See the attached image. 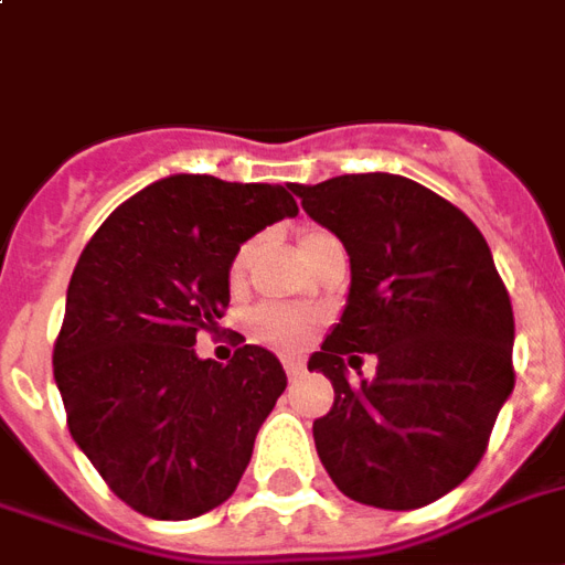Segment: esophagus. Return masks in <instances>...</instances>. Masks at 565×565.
Returning a JSON list of instances; mask_svg holds the SVG:
<instances>
[{
    "label": "esophagus",
    "mask_w": 565,
    "mask_h": 565,
    "mask_svg": "<svg viewBox=\"0 0 565 565\" xmlns=\"http://www.w3.org/2000/svg\"><path fill=\"white\" fill-rule=\"evenodd\" d=\"M284 371H287V377L299 380L305 374V365L299 359H284Z\"/></svg>",
    "instance_id": "34e87169"
}]
</instances>
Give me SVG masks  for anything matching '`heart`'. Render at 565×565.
Here are the masks:
<instances>
[{
  "label": "heart",
  "instance_id": "1",
  "mask_svg": "<svg viewBox=\"0 0 565 565\" xmlns=\"http://www.w3.org/2000/svg\"><path fill=\"white\" fill-rule=\"evenodd\" d=\"M332 233H326V230H308L302 239H299V254L308 248H315L320 239H329ZM250 254H254V245L245 242L236 254H233V260H230L227 278L230 284L236 287L245 278V269H248ZM248 329L250 335L263 341V344L271 347H296L302 344L305 335H308V329H311V317L299 311V308H287V305H260L254 315L248 317Z\"/></svg>",
  "mask_w": 565,
  "mask_h": 565
}]
</instances>
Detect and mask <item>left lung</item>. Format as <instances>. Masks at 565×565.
Here are the masks:
<instances>
[{
  "mask_svg": "<svg viewBox=\"0 0 565 565\" xmlns=\"http://www.w3.org/2000/svg\"><path fill=\"white\" fill-rule=\"evenodd\" d=\"M344 242V315L308 359L335 388L315 422L338 491L377 509H419L473 473L512 395L515 317L473 221L419 182L350 173L290 185ZM362 352L374 381L349 380Z\"/></svg>",
  "mask_w": 565,
  "mask_h": 565,
  "instance_id": "obj_1",
  "label": "left lung"
}]
</instances>
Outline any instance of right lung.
<instances>
[{"mask_svg": "<svg viewBox=\"0 0 565 565\" xmlns=\"http://www.w3.org/2000/svg\"><path fill=\"white\" fill-rule=\"evenodd\" d=\"M290 185L158 179L95 230L74 266L53 377L68 431L134 512L188 521L227 500L287 388L269 350L200 359L230 305V260L294 218Z\"/></svg>", "mask_w": 565, "mask_h": 565, "instance_id": "1", "label": "right lung"}]
</instances>
